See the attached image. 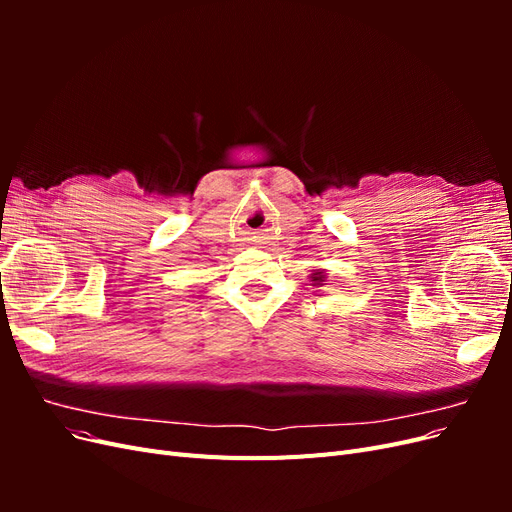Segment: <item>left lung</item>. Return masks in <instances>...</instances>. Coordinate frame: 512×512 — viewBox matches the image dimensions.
<instances>
[{
	"mask_svg": "<svg viewBox=\"0 0 512 512\" xmlns=\"http://www.w3.org/2000/svg\"><path fill=\"white\" fill-rule=\"evenodd\" d=\"M312 282H318V284H320V282H324V275H322V271H320V269L312 273Z\"/></svg>",
	"mask_w": 512,
	"mask_h": 512,
	"instance_id": "1",
	"label": "left lung"
}]
</instances>
